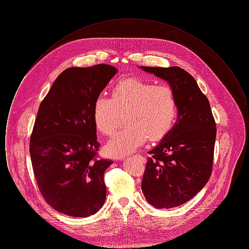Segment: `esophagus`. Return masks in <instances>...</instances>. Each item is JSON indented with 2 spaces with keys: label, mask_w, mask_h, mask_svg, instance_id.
Instances as JSON below:
<instances>
[{
  "label": "esophagus",
  "mask_w": 249,
  "mask_h": 249,
  "mask_svg": "<svg viewBox=\"0 0 249 249\" xmlns=\"http://www.w3.org/2000/svg\"><path fill=\"white\" fill-rule=\"evenodd\" d=\"M139 157H140V156H139Z\"/></svg>",
  "instance_id": "1"
}]
</instances>
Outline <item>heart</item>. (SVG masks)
I'll use <instances>...</instances> for the list:
<instances>
[{
    "mask_svg": "<svg viewBox=\"0 0 249 249\" xmlns=\"http://www.w3.org/2000/svg\"><path fill=\"white\" fill-rule=\"evenodd\" d=\"M124 113L129 127L107 142V154L111 157L130 154L147 138L152 142L165 138L178 117L177 95L169 86H156L135 77L121 79L114 86L111 99L100 96L95 100L92 118L96 129L111 136Z\"/></svg>",
    "mask_w": 249,
    "mask_h": 249,
    "instance_id": "1",
    "label": "heart"
}]
</instances>
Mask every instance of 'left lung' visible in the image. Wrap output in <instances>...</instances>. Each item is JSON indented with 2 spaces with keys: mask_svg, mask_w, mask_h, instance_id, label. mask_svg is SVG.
I'll return each mask as SVG.
<instances>
[{
  "mask_svg": "<svg viewBox=\"0 0 249 249\" xmlns=\"http://www.w3.org/2000/svg\"><path fill=\"white\" fill-rule=\"evenodd\" d=\"M141 68L168 81L177 95V122L148 152L141 187L151 205L173 208L191 200L211 177L215 121L207 97L188 71L178 66Z\"/></svg>",
  "mask_w": 249,
  "mask_h": 249,
  "instance_id": "left-lung-1",
  "label": "left lung"
}]
</instances>
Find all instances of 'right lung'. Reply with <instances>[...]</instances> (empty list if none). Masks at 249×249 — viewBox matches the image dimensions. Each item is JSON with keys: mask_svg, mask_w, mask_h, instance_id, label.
<instances>
[{"mask_svg": "<svg viewBox=\"0 0 249 249\" xmlns=\"http://www.w3.org/2000/svg\"><path fill=\"white\" fill-rule=\"evenodd\" d=\"M117 69L107 64L62 71L42 101L30 140L39 190L56 211L75 217L104 205V174L113 163L99 159L92 109Z\"/></svg>", "mask_w": 249, "mask_h": 249, "instance_id": "add662e5", "label": "right lung"}]
</instances>
